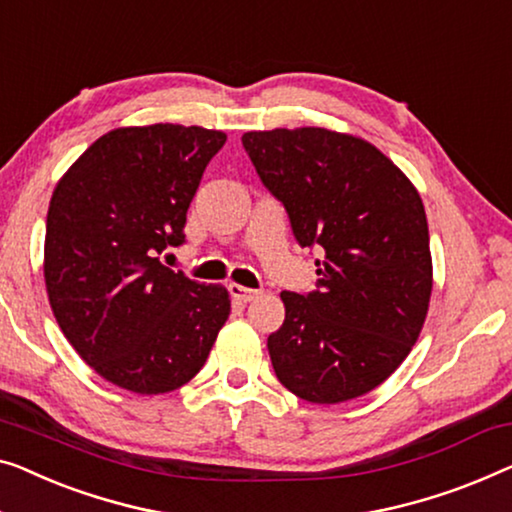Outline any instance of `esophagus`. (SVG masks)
Here are the masks:
<instances>
[{
    "label": "esophagus",
    "instance_id": "34e87169",
    "mask_svg": "<svg viewBox=\"0 0 512 512\" xmlns=\"http://www.w3.org/2000/svg\"><path fill=\"white\" fill-rule=\"evenodd\" d=\"M228 288H231V295L238 302H251V300H256L258 295H261V291H254V288H247L242 284H231Z\"/></svg>",
    "mask_w": 512,
    "mask_h": 512
}]
</instances>
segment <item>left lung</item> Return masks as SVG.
Returning a JSON list of instances; mask_svg holds the SVG:
<instances>
[{
  "label": "left lung",
  "mask_w": 512,
  "mask_h": 512,
  "mask_svg": "<svg viewBox=\"0 0 512 512\" xmlns=\"http://www.w3.org/2000/svg\"><path fill=\"white\" fill-rule=\"evenodd\" d=\"M302 247H318V291L281 293L268 337L274 374L311 404L362 397L402 365L425 325L432 254L413 182L365 138L321 127L242 136Z\"/></svg>",
  "instance_id": "1"
}]
</instances>
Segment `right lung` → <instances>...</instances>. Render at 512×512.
<instances>
[{
    "label": "right lung",
    "mask_w": 512,
    "mask_h": 512,
    "mask_svg": "<svg viewBox=\"0 0 512 512\" xmlns=\"http://www.w3.org/2000/svg\"><path fill=\"white\" fill-rule=\"evenodd\" d=\"M224 143V131L182 124L113 129L73 161L50 198V309L80 358L136 395L194 379L231 314L226 286L159 261L184 242L191 198Z\"/></svg>",
    "instance_id": "add662e5"
}]
</instances>
